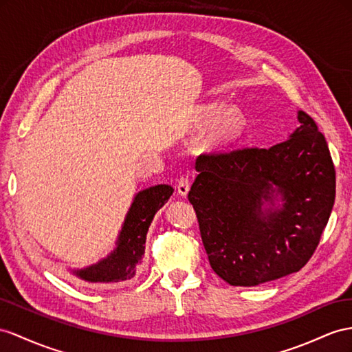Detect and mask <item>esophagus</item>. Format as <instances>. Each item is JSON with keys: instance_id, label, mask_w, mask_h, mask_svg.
<instances>
[{"instance_id": "esophagus-1", "label": "esophagus", "mask_w": 352, "mask_h": 352, "mask_svg": "<svg viewBox=\"0 0 352 352\" xmlns=\"http://www.w3.org/2000/svg\"><path fill=\"white\" fill-rule=\"evenodd\" d=\"M190 178L188 177H182L178 179L177 183V190H178V195L182 196H186L188 193V190H190Z\"/></svg>"}]
</instances>
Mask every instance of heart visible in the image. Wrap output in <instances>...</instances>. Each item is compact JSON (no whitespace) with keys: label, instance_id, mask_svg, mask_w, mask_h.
I'll return each mask as SVG.
<instances>
[{"label":"heart","instance_id":"b5f03b06","mask_svg":"<svg viewBox=\"0 0 352 352\" xmlns=\"http://www.w3.org/2000/svg\"><path fill=\"white\" fill-rule=\"evenodd\" d=\"M202 126L212 124L208 142L212 147H224L235 142L245 129V117L239 110H228L224 104H210L199 114Z\"/></svg>","mask_w":352,"mask_h":352}]
</instances>
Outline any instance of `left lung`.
<instances>
[{"label":"left lung","mask_w":352,"mask_h":352,"mask_svg":"<svg viewBox=\"0 0 352 352\" xmlns=\"http://www.w3.org/2000/svg\"><path fill=\"white\" fill-rule=\"evenodd\" d=\"M300 126L270 148L208 153L196 160L188 192L212 270L256 287L300 270L327 226L336 173L324 135L299 111ZM283 204L274 206L277 196ZM266 201L269 209L261 205Z\"/></svg>","instance_id":"left-lung-1"}]
</instances>
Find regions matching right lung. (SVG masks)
Returning a JSON list of instances; mask_svg holds the SVG:
<instances>
[{
  "label": "right lung",
  "instance_id": "obj_1",
  "mask_svg": "<svg viewBox=\"0 0 352 352\" xmlns=\"http://www.w3.org/2000/svg\"><path fill=\"white\" fill-rule=\"evenodd\" d=\"M173 192L174 188L170 186L157 184L135 195L117 238V247L98 263L73 270V275L92 285H114L131 279L137 274L144 257V245L151 220Z\"/></svg>",
  "mask_w": 352,
  "mask_h": 352
}]
</instances>
